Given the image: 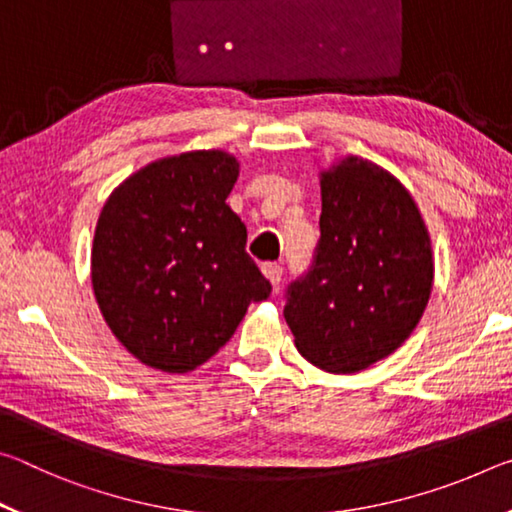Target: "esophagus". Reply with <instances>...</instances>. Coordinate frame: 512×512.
Segmentation results:
<instances>
[{"label": "esophagus", "instance_id": "34e87169", "mask_svg": "<svg viewBox=\"0 0 512 512\" xmlns=\"http://www.w3.org/2000/svg\"><path fill=\"white\" fill-rule=\"evenodd\" d=\"M262 273H264L266 280L273 284V287H277V284H280V280H282V266H277V264H264Z\"/></svg>", "mask_w": 512, "mask_h": 512}]
</instances>
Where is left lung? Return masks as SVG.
Masks as SVG:
<instances>
[{
	"label": "left lung",
	"instance_id": "obj_1",
	"mask_svg": "<svg viewBox=\"0 0 512 512\" xmlns=\"http://www.w3.org/2000/svg\"><path fill=\"white\" fill-rule=\"evenodd\" d=\"M318 178L316 264L291 287L284 318L309 363L352 375L418 327L433 287V248L418 205L391 171L345 155Z\"/></svg>",
	"mask_w": 512,
	"mask_h": 512
}]
</instances>
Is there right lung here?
Wrapping results in <instances>:
<instances>
[{"label": "right lung", "instance_id": "1", "mask_svg": "<svg viewBox=\"0 0 512 512\" xmlns=\"http://www.w3.org/2000/svg\"><path fill=\"white\" fill-rule=\"evenodd\" d=\"M239 160L221 149L158 158L103 203L90 277L101 316L144 366L185 375L235 334L250 302L268 298L230 210Z\"/></svg>", "mask_w": 512, "mask_h": 512}]
</instances>
